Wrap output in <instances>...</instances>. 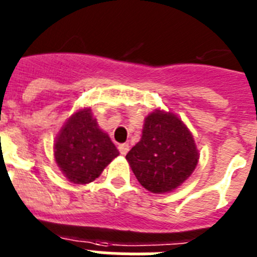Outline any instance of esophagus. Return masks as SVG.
Wrapping results in <instances>:
<instances>
[{
  "label": "esophagus",
  "instance_id": "1",
  "mask_svg": "<svg viewBox=\"0 0 257 257\" xmlns=\"http://www.w3.org/2000/svg\"><path fill=\"white\" fill-rule=\"evenodd\" d=\"M128 144H127V143H123V144H119L118 145V150H119V153H121L122 155H126L127 154V152H128Z\"/></svg>",
  "mask_w": 257,
  "mask_h": 257
}]
</instances>
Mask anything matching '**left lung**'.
<instances>
[{
    "label": "left lung",
    "mask_w": 257,
    "mask_h": 257,
    "mask_svg": "<svg viewBox=\"0 0 257 257\" xmlns=\"http://www.w3.org/2000/svg\"><path fill=\"white\" fill-rule=\"evenodd\" d=\"M126 159L141 186L163 194L187 180L199 153L183 122L173 113L157 110L145 118L141 140L127 153Z\"/></svg>",
    "instance_id": "left-lung-1"
}]
</instances>
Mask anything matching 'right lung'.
<instances>
[{"instance_id":"obj_1","label":"right lung","mask_w":257,"mask_h":257,"mask_svg":"<svg viewBox=\"0 0 257 257\" xmlns=\"http://www.w3.org/2000/svg\"><path fill=\"white\" fill-rule=\"evenodd\" d=\"M117 155L118 150L99 130L89 108L66 122L55 144L58 167L70 182L77 185L93 182Z\"/></svg>"}]
</instances>
